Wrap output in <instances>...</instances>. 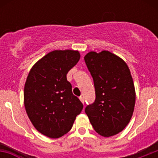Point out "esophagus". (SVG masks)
Wrapping results in <instances>:
<instances>
[{"label":"esophagus","instance_id":"1","mask_svg":"<svg viewBox=\"0 0 158 158\" xmlns=\"http://www.w3.org/2000/svg\"><path fill=\"white\" fill-rule=\"evenodd\" d=\"M79 99H80V100L82 102V103H83V104H85V99H84V97L82 96H81L80 97H79Z\"/></svg>","mask_w":158,"mask_h":158}]
</instances>
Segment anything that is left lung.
Masks as SVG:
<instances>
[{
    "label": "left lung",
    "instance_id": "8db88e82",
    "mask_svg": "<svg viewBox=\"0 0 158 158\" xmlns=\"http://www.w3.org/2000/svg\"><path fill=\"white\" fill-rule=\"evenodd\" d=\"M85 62L96 93L95 101L85 111L99 135H117L129 123L135 108V86L129 68L123 60L107 51L88 53Z\"/></svg>",
    "mask_w": 158,
    "mask_h": 158
}]
</instances>
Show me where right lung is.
Returning <instances> with one entry per match:
<instances>
[{
  "mask_svg": "<svg viewBox=\"0 0 158 158\" xmlns=\"http://www.w3.org/2000/svg\"><path fill=\"white\" fill-rule=\"evenodd\" d=\"M78 51H54L32 67L24 86V106L38 131L51 139L68 133L83 109L66 74L80 59Z\"/></svg>",
  "mask_w": 158,
  "mask_h": 158,
  "instance_id": "add662e5",
  "label": "right lung"
}]
</instances>
